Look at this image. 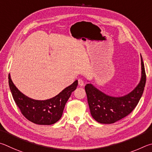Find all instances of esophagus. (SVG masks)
Instances as JSON below:
<instances>
[{
  "mask_svg": "<svg viewBox=\"0 0 152 152\" xmlns=\"http://www.w3.org/2000/svg\"><path fill=\"white\" fill-rule=\"evenodd\" d=\"M78 84L79 86H84V82L81 79H78Z\"/></svg>",
  "mask_w": 152,
  "mask_h": 152,
  "instance_id": "34e87169",
  "label": "esophagus"
}]
</instances>
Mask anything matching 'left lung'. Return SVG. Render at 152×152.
Instances as JSON below:
<instances>
[{"instance_id":"obj_1","label":"left lung","mask_w":152,"mask_h":152,"mask_svg":"<svg viewBox=\"0 0 152 152\" xmlns=\"http://www.w3.org/2000/svg\"><path fill=\"white\" fill-rule=\"evenodd\" d=\"M142 61V78L138 86L129 94L115 97L105 95L88 83L85 87L90 112L100 124H113L128 115L136 107L142 97L146 82L144 64Z\"/></svg>"}]
</instances>
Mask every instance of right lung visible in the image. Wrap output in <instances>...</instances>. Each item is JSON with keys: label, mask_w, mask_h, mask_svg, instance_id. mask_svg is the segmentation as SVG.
I'll use <instances>...</instances> for the list:
<instances>
[{"label": "right lung", "mask_w": 152, "mask_h": 152, "mask_svg": "<svg viewBox=\"0 0 152 152\" xmlns=\"http://www.w3.org/2000/svg\"><path fill=\"white\" fill-rule=\"evenodd\" d=\"M9 84L15 102L25 118L38 125H52L61 119L66 103L76 89L78 81L73 82L55 97L44 101L31 99L22 94L12 83L10 75Z\"/></svg>", "instance_id": "right-lung-1"}]
</instances>
